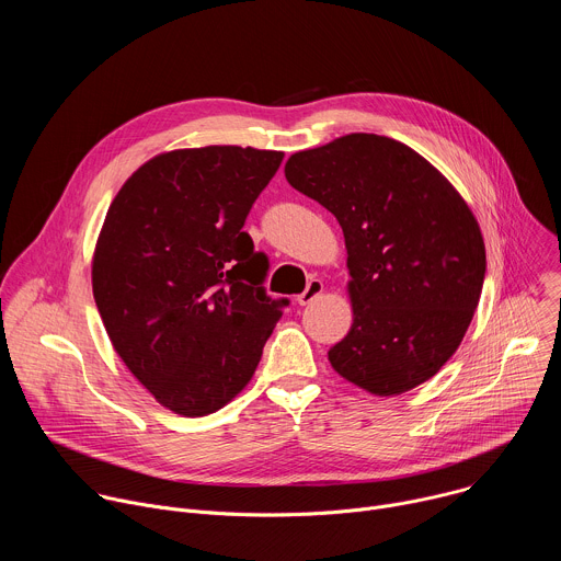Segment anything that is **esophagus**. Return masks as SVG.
Wrapping results in <instances>:
<instances>
[{
	"label": "esophagus",
	"mask_w": 561,
	"mask_h": 561,
	"mask_svg": "<svg viewBox=\"0 0 561 561\" xmlns=\"http://www.w3.org/2000/svg\"><path fill=\"white\" fill-rule=\"evenodd\" d=\"M322 293H324L322 279H310L308 286H306V290L297 295V304H299V306H308L310 301H314Z\"/></svg>",
	"instance_id": "esophagus-1"
}]
</instances>
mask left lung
<instances>
[{"label":"left lung","instance_id":"left-lung-1","mask_svg":"<svg viewBox=\"0 0 561 561\" xmlns=\"http://www.w3.org/2000/svg\"><path fill=\"white\" fill-rule=\"evenodd\" d=\"M284 173L344 230L353 327L331 366L379 397L431 379L484 286V237L463 197L411 146L373 133L299 150Z\"/></svg>","mask_w":561,"mask_h":561}]
</instances>
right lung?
Returning <instances> with one entry per match:
<instances>
[{"mask_svg":"<svg viewBox=\"0 0 561 561\" xmlns=\"http://www.w3.org/2000/svg\"><path fill=\"white\" fill-rule=\"evenodd\" d=\"M282 150L159 152L115 195L93 253V295L126 368L164 409L204 417L251 381L288 299L244 232Z\"/></svg>","mask_w":561,"mask_h":561,"instance_id":"add662e5","label":"right lung"}]
</instances>
